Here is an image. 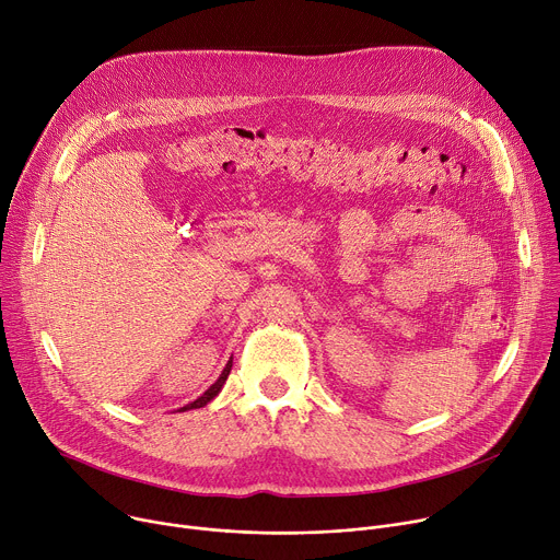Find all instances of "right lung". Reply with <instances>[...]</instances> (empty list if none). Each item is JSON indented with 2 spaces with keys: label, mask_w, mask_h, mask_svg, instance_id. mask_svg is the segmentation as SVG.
Instances as JSON below:
<instances>
[{
  "label": "right lung",
  "mask_w": 560,
  "mask_h": 560,
  "mask_svg": "<svg viewBox=\"0 0 560 560\" xmlns=\"http://www.w3.org/2000/svg\"><path fill=\"white\" fill-rule=\"evenodd\" d=\"M230 371H232V358H230V362L225 364V369L221 371V375H219V380L202 393L198 399H194V401H189V404H185L183 409H178V411H191V409H200V406H206L208 401H212L219 393H221V388H223V384H225V380H228V375H230Z\"/></svg>",
  "instance_id": "obj_1"
}]
</instances>
